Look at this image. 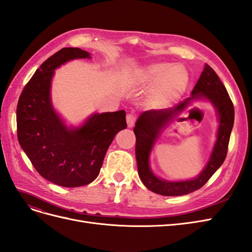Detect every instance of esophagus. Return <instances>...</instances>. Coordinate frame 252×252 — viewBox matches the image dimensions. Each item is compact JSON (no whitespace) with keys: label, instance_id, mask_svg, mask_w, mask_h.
Listing matches in <instances>:
<instances>
[{"label":"esophagus","instance_id":"obj_1","mask_svg":"<svg viewBox=\"0 0 252 252\" xmlns=\"http://www.w3.org/2000/svg\"><path fill=\"white\" fill-rule=\"evenodd\" d=\"M135 116L133 113H128L127 117H126V121H127V125L129 128H131L134 126V123H135Z\"/></svg>","mask_w":252,"mask_h":252}]
</instances>
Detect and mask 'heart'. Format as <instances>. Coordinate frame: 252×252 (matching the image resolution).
Returning a JSON list of instances; mask_svg holds the SVG:
<instances>
[{"mask_svg":"<svg viewBox=\"0 0 252 252\" xmlns=\"http://www.w3.org/2000/svg\"><path fill=\"white\" fill-rule=\"evenodd\" d=\"M135 87H152L147 96V104L154 108H165L185 93L189 84V72L180 65L154 63L133 71L131 77Z\"/></svg>","mask_w":252,"mask_h":252,"instance_id":"obj_1","label":"heart"}]
</instances>
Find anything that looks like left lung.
Masks as SVG:
<instances>
[{
    "mask_svg": "<svg viewBox=\"0 0 252 252\" xmlns=\"http://www.w3.org/2000/svg\"><path fill=\"white\" fill-rule=\"evenodd\" d=\"M208 99L216 108L219 117L217 141L208 165L196 178L187 181H166L158 178L149 166V157L153 145L162 129L178 116L192 99ZM234 122V108L223 83L212 68L206 64L195 84L191 96L172 108L148 110L140 114L133 131L135 134V158L139 177L151 191L167 196L184 195L203 187L225 161L228 144Z\"/></svg>",
    "mask_w": 252,
    "mask_h": 252,
    "instance_id": "8db88e82",
    "label": "left lung"
}]
</instances>
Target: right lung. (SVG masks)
Masks as SVG:
<instances>
[{
  "instance_id": "right-lung-1",
  "label": "right lung",
  "mask_w": 252,
  "mask_h": 252,
  "mask_svg": "<svg viewBox=\"0 0 252 252\" xmlns=\"http://www.w3.org/2000/svg\"><path fill=\"white\" fill-rule=\"evenodd\" d=\"M74 59H90L80 48H62L36 69L20 95L18 140L35 170L63 187L94 182L116 134L127 127L125 110L94 113L79 127H68L51 103L55 69Z\"/></svg>"
}]
</instances>
